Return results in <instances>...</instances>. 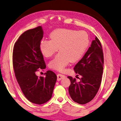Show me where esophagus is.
Segmentation results:
<instances>
[{
  "instance_id": "34e87169",
  "label": "esophagus",
  "mask_w": 121,
  "mask_h": 121,
  "mask_svg": "<svg viewBox=\"0 0 121 121\" xmlns=\"http://www.w3.org/2000/svg\"><path fill=\"white\" fill-rule=\"evenodd\" d=\"M65 75H62V74H58L57 75V81H60L61 79H62V78H64L65 77Z\"/></svg>"
}]
</instances>
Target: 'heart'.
<instances>
[{
  "instance_id": "b5f03b06",
  "label": "heart",
  "mask_w": 121,
  "mask_h": 121,
  "mask_svg": "<svg viewBox=\"0 0 121 121\" xmlns=\"http://www.w3.org/2000/svg\"><path fill=\"white\" fill-rule=\"evenodd\" d=\"M51 40H43L40 44V51L44 56L51 57L59 52L49 63L53 69L62 71L70 62L81 60L85 54L90 43L89 36L85 30L68 29L55 30L50 35Z\"/></svg>"
}]
</instances>
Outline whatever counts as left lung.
I'll return each instance as SVG.
<instances>
[{
  "instance_id": "1",
  "label": "left lung",
  "mask_w": 121,
  "mask_h": 121,
  "mask_svg": "<svg viewBox=\"0 0 121 121\" xmlns=\"http://www.w3.org/2000/svg\"><path fill=\"white\" fill-rule=\"evenodd\" d=\"M104 58L101 43L96 36L74 70L81 75L80 81L68 76L70 81L69 94L74 102L85 104L91 101L98 91L102 80Z\"/></svg>"
}]
</instances>
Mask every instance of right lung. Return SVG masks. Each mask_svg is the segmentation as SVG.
Segmentation results:
<instances>
[{"label":"right lung","mask_w":121,"mask_h":121,"mask_svg":"<svg viewBox=\"0 0 121 121\" xmlns=\"http://www.w3.org/2000/svg\"><path fill=\"white\" fill-rule=\"evenodd\" d=\"M41 26L26 30L19 36L13 51V66L18 83L26 99L37 104L51 99L57 76L48 70L46 76H38L36 71L46 68L40 44L43 38Z\"/></svg>","instance_id":"right-lung-1"}]
</instances>
